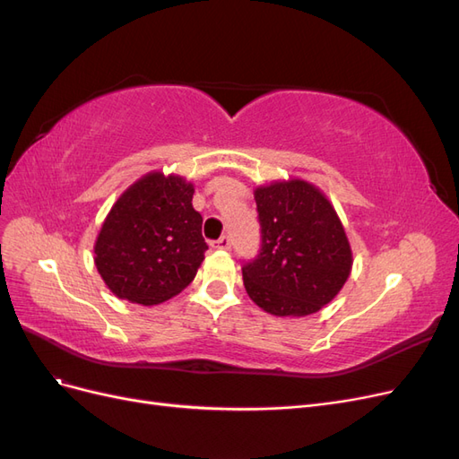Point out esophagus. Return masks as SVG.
Masks as SVG:
<instances>
[{
	"instance_id": "1",
	"label": "esophagus",
	"mask_w": 459,
	"mask_h": 459,
	"mask_svg": "<svg viewBox=\"0 0 459 459\" xmlns=\"http://www.w3.org/2000/svg\"><path fill=\"white\" fill-rule=\"evenodd\" d=\"M212 247H214V248H221V251H228V248L231 247V241H230L228 235H224V238H220L218 241H214Z\"/></svg>"
}]
</instances>
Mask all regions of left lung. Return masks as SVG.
<instances>
[{"label": "left lung", "instance_id": "1", "mask_svg": "<svg viewBox=\"0 0 459 459\" xmlns=\"http://www.w3.org/2000/svg\"><path fill=\"white\" fill-rule=\"evenodd\" d=\"M255 201L262 248L243 266L247 295L277 317L319 312L341 293L354 262L335 206L302 178L258 186Z\"/></svg>", "mask_w": 459, "mask_h": 459}]
</instances>
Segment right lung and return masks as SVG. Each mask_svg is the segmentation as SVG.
<instances>
[{"mask_svg": "<svg viewBox=\"0 0 459 459\" xmlns=\"http://www.w3.org/2000/svg\"><path fill=\"white\" fill-rule=\"evenodd\" d=\"M193 193L184 176L151 170L110 206L93 262L115 297L152 307L193 281L208 248Z\"/></svg>", "mask_w": 459, "mask_h": 459, "instance_id": "right-lung-1", "label": "right lung"}]
</instances>
